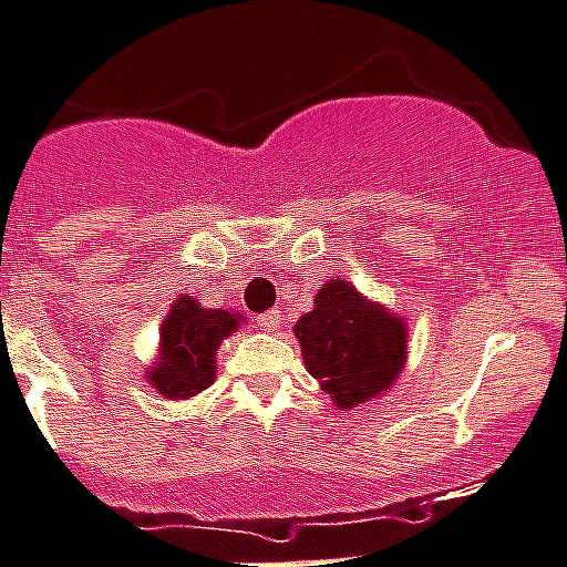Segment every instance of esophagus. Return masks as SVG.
Wrapping results in <instances>:
<instances>
[{
  "mask_svg": "<svg viewBox=\"0 0 567 567\" xmlns=\"http://www.w3.org/2000/svg\"><path fill=\"white\" fill-rule=\"evenodd\" d=\"M280 317H284V315H280L278 309H269V311H264V315H258V326H261L264 331L272 333V331H278V328H280Z\"/></svg>",
  "mask_w": 567,
  "mask_h": 567,
  "instance_id": "obj_1",
  "label": "esophagus"
}]
</instances>
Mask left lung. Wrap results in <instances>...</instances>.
Listing matches in <instances>:
<instances>
[{"instance_id":"obj_1","label":"left lung","mask_w":567,"mask_h":567,"mask_svg":"<svg viewBox=\"0 0 567 567\" xmlns=\"http://www.w3.org/2000/svg\"><path fill=\"white\" fill-rule=\"evenodd\" d=\"M409 322L350 280L331 278L315 309L295 322L303 364L337 409H353L392 390L406 368Z\"/></svg>"}]
</instances>
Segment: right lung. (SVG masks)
<instances>
[{"label": "right lung", "instance_id": "add662e5", "mask_svg": "<svg viewBox=\"0 0 567 567\" xmlns=\"http://www.w3.org/2000/svg\"><path fill=\"white\" fill-rule=\"evenodd\" d=\"M241 311L203 309L194 295H177L161 322L158 355L144 370L147 384L166 401H188L217 379V350L245 326Z\"/></svg>", "mask_w": 567, "mask_h": 567}]
</instances>
